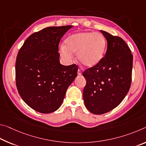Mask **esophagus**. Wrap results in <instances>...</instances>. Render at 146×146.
Segmentation results:
<instances>
[{
  "instance_id": "34e87169",
  "label": "esophagus",
  "mask_w": 146,
  "mask_h": 146,
  "mask_svg": "<svg viewBox=\"0 0 146 146\" xmlns=\"http://www.w3.org/2000/svg\"><path fill=\"white\" fill-rule=\"evenodd\" d=\"M82 70L80 69H78V72H77V73H78V75H80L82 74Z\"/></svg>"
}]
</instances>
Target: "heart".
Instances as JSON below:
<instances>
[{
	"mask_svg": "<svg viewBox=\"0 0 146 146\" xmlns=\"http://www.w3.org/2000/svg\"><path fill=\"white\" fill-rule=\"evenodd\" d=\"M62 54L66 58L77 52V58L82 65L92 68L101 60L105 51L106 42L102 34L92 32L73 34L65 40Z\"/></svg>",
	"mask_w": 146,
	"mask_h": 146,
	"instance_id": "1",
	"label": "heart"
}]
</instances>
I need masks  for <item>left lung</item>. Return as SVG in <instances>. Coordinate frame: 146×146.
I'll use <instances>...</instances> for the list:
<instances>
[{
    "instance_id": "obj_1",
    "label": "left lung",
    "mask_w": 146,
    "mask_h": 146,
    "mask_svg": "<svg viewBox=\"0 0 146 146\" xmlns=\"http://www.w3.org/2000/svg\"><path fill=\"white\" fill-rule=\"evenodd\" d=\"M107 41L105 56L83 72L86 80L83 99L95 114H105L118 106L130 89L133 54L123 39L101 31Z\"/></svg>"
}]
</instances>
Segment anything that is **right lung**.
<instances>
[{"mask_svg":"<svg viewBox=\"0 0 146 146\" xmlns=\"http://www.w3.org/2000/svg\"><path fill=\"white\" fill-rule=\"evenodd\" d=\"M70 25L49 27L31 34L15 62L16 86L23 100L41 113L56 111L77 75L76 64H60L58 45Z\"/></svg>","mask_w":146,"mask_h":146,"instance_id":"1","label":"right lung"}]
</instances>
